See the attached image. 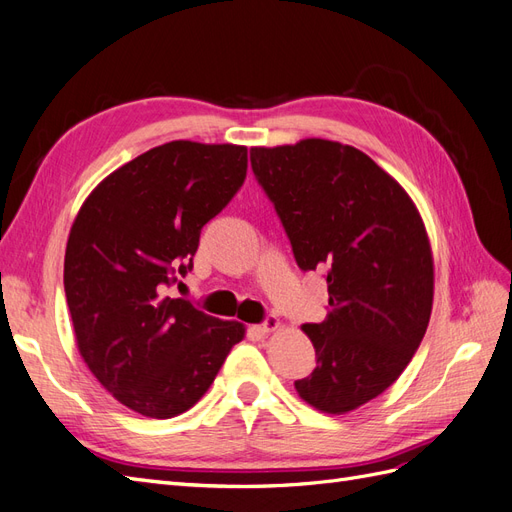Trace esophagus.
I'll use <instances>...</instances> for the list:
<instances>
[{"label":"esophagus","instance_id":"1","mask_svg":"<svg viewBox=\"0 0 512 512\" xmlns=\"http://www.w3.org/2000/svg\"><path fill=\"white\" fill-rule=\"evenodd\" d=\"M277 327H280V318H275V316H267L265 320H262V324H258V331L260 333H269V331H275Z\"/></svg>","mask_w":512,"mask_h":512}]
</instances>
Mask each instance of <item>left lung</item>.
<instances>
[{"label":"left lung","instance_id":"8db88e82","mask_svg":"<svg viewBox=\"0 0 512 512\" xmlns=\"http://www.w3.org/2000/svg\"><path fill=\"white\" fill-rule=\"evenodd\" d=\"M250 160L297 265L327 271V320L303 324L316 369L294 389L346 414L389 389L423 342L433 303L425 224L406 190L350 145L305 138L252 147Z\"/></svg>","mask_w":512,"mask_h":512}]
</instances>
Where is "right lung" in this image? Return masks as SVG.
Here are the masks:
<instances>
[{"label":"right lung","instance_id":"right-lung-1","mask_svg":"<svg viewBox=\"0 0 512 512\" xmlns=\"http://www.w3.org/2000/svg\"><path fill=\"white\" fill-rule=\"evenodd\" d=\"M247 149L173 141L123 164L72 224L64 288L83 361L119 404L170 418L190 410L239 344L237 320L166 288L194 267L200 230L239 192Z\"/></svg>","mask_w":512,"mask_h":512}]
</instances>
